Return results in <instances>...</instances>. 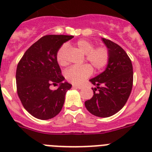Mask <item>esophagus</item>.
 <instances>
[{
  "label": "esophagus",
  "instance_id": "esophagus-1",
  "mask_svg": "<svg viewBox=\"0 0 152 152\" xmlns=\"http://www.w3.org/2000/svg\"><path fill=\"white\" fill-rule=\"evenodd\" d=\"M73 88H78V89H82L83 87L81 85H75V84H73Z\"/></svg>",
  "mask_w": 152,
  "mask_h": 152
}]
</instances>
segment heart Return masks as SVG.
Listing matches in <instances>:
<instances>
[{
  "instance_id": "b5f03b06",
  "label": "heart",
  "mask_w": 152,
  "mask_h": 152,
  "mask_svg": "<svg viewBox=\"0 0 152 152\" xmlns=\"http://www.w3.org/2000/svg\"><path fill=\"white\" fill-rule=\"evenodd\" d=\"M77 49L87 55V60L91 62L96 69H101L107 65L109 61V52L105 47H98L94 49V45L91 42L85 39H80L76 43ZM67 45H64L60 48L57 53V61L61 65L66 64L65 54ZM92 68L89 64H84L79 66H72L65 71V78L75 84H80L92 74Z\"/></svg>"
}]
</instances>
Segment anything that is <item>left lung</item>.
Masks as SVG:
<instances>
[{"mask_svg": "<svg viewBox=\"0 0 152 152\" xmlns=\"http://www.w3.org/2000/svg\"><path fill=\"white\" fill-rule=\"evenodd\" d=\"M101 39L109 52V61L101 74L89 80L96 87L92 88L94 96L84 105L91 114L105 118L116 114L126 104L132 88L133 69L123 48L110 40Z\"/></svg>", "mask_w": 152, "mask_h": 152, "instance_id": "1", "label": "left lung"}]
</instances>
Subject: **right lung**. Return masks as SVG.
<instances>
[{
    "instance_id": "obj_1",
    "label": "right lung",
    "mask_w": 152,
    "mask_h": 152,
    "mask_svg": "<svg viewBox=\"0 0 152 152\" xmlns=\"http://www.w3.org/2000/svg\"><path fill=\"white\" fill-rule=\"evenodd\" d=\"M73 36L48 35L26 51L16 72L17 94L23 106L37 119L46 120L59 113L72 84L64 81L57 53ZM52 84L57 90H51Z\"/></svg>"
}]
</instances>
